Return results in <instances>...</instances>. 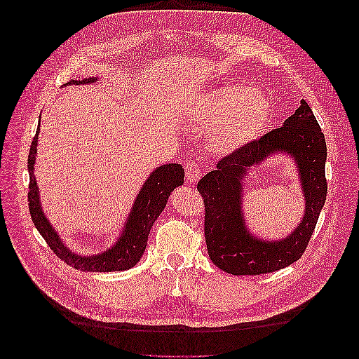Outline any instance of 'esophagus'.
I'll use <instances>...</instances> for the list:
<instances>
[{
	"instance_id": "1",
	"label": "esophagus",
	"mask_w": 359,
	"mask_h": 359,
	"mask_svg": "<svg viewBox=\"0 0 359 359\" xmlns=\"http://www.w3.org/2000/svg\"><path fill=\"white\" fill-rule=\"evenodd\" d=\"M201 177V169L196 162H187L185 163V178L190 184H196Z\"/></svg>"
}]
</instances>
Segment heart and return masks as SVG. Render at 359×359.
I'll return each instance as SVG.
<instances>
[{
	"label": "heart",
	"instance_id": "b5f03b06",
	"mask_svg": "<svg viewBox=\"0 0 359 359\" xmlns=\"http://www.w3.org/2000/svg\"><path fill=\"white\" fill-rule=\"evenodd\" d=\"M271 114L267 96L255 88L219 86L191 107L194 124L208 131V147L219 156L241 151L264 131Z\"/></svg>",
	"mask_w": 359,
	"mask_h": 359
}]
</instances>
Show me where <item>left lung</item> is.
<instances>
[{"instance_id":"8db88e82","label":"left lung","mask_w":359,"mask_h":359,"mask_svg":"<svg viewBox=\"0 0 359 359\" xmlns=\"http://www.w3.org/2000/svg\"><path fill=\"white\" fill-rule=\"evenodd\" d=\"M275 152L292 157L300 177L306 209L297 228L282 241L254 236L243 219V180L248 170ZM327 147L317 119L305 100L285 119L241 151L225 156L204 175L197 190L204 198V235L209 257L231 275H263L291 266L301 259L317 225L327 196Z\"/></svg>"}]
</instances>
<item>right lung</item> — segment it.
Segmentation results:
<instances>
[{
  "label": "right lung",
  "mask_w": 359,
  "mask_h": 359,
  "mask_svg": "<svg viewBox=\"0 0 359 359\" xmlns=\"http://www.w3.org/2000/svg\"><path fill=\"white\" fill-rule=\"evenodd\" d=\"M97 81L96 77L84 80H72L67 84H88ZM33 137L27 169H29V210L33 224L42 235L46 244L50 247L58 257L70 264L72 267L83 271H121L128 270L137 264L147 245V238L150 229L166 206V201L177 187L184 184V169L180 163H166L158 166L144 181L142 190L134 200L133 208L126 219L123 229L112 247L99 254L83 255L70 250L58 235V232L50 225V222L42 210V203L39 197V189L35 178V162L38 155V135Z\"/></svg>",
  "instance_id": "right-lung-1"
}]
</instances>
